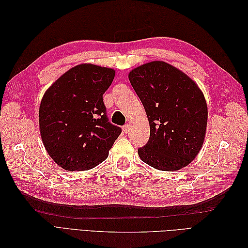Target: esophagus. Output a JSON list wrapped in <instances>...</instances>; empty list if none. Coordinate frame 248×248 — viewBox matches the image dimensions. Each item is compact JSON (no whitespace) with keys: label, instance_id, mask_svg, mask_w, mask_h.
<instances>
[{"label":"esophagus","instance_id":"obj_1","mask_svg":"<svg viewBox=\"0 0 248 248\" xmlns=\"http://www.w3.org/2000/svg\"><path fill=\"white\" fill-rule=\"evenodd\" d=\"M122 130H123L124 133H127V132H128V130H129V126L128 125H124L122 127Z\"/></svg>","mask_w":248,"mask_h":248}]
</instances>
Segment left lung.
Instances as JSON below:
<instances>
[{
    "instance_id": "obj_1",
    "label": "left lung",
    "mask_w": 248,
    "mask_h": 248,
    "mask_svg": "<svg viewBox=\"0 0 248 248\" xmlns=\"http://www.w3.org/2000/svg\"><path fill=\"white\" fill-rule=\"evenodd\" d=\"M129 80L145 108L150 138L139 148L150 167L172 171L196 158L204 142L208 108L198 85L181 70L162 61L141 65Z\"/></svg>"
}]
</instances>
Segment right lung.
<instances>
[{"mask_svg": "<svg viewBox=\"0 0 248 248\" xmlns=\"http://www.w3.org/2000/svg\"><path fill=\"white\" fill-rule=\"evenodd\" d=\"M115 70L80 64L64 73L44 94L39 127L48 155L67 170H87L106 160L122 129L107 116L102 95Z\"/></svg>", "mask_w": 248, "mask_h": 248, "instance_id": "add662e5", "label": "right lung"}]
</instances>
